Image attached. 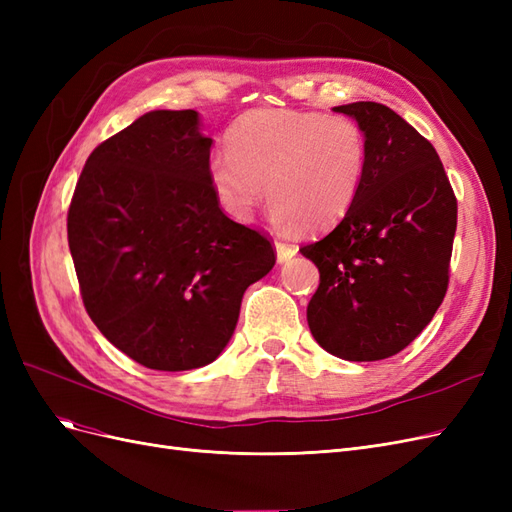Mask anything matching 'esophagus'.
<instances>
[{
    "mask_svg": "<svg viewBox=\"0 0 512 512\" xmlns=\"http://www.w3.org/2000/svg\"><path fill=\"white\" fill-rule=\"evenodd\" d=\"M275 254H277V262H286L294 254H297V247L290 243H284V241H275Z\"/></svg>",
    "mask_w": 512,
    "mask_h": 512,
    "instance_id": "obj_1",
    "label": "esophagus"
}]
</instances>
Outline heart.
Segmentation results:
<instances>
[{"instance_id": "obj_1", "label": "heart", "mask_w": 512, "mask_h": 512, "mask_svg": "<svg viewBox=\"0 0 512 512\" xmlns=\"http://www.w3.org/2000/svg\"><path fill=\"white\" fill-rule=\"evenodd\" d=\"M226 147L207 166L222 211L245 224L269 196L271 222L288 230H322L342 220L369 162L361 123L318 111H250L232 123Z\"/></svg>"}]
</instances>
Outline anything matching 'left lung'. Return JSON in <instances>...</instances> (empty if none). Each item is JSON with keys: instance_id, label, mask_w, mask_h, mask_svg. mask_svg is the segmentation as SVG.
I'll return each mask as SVG.
<instances>
[{"instance_id": "obj_1", "label": "left lung", "mask_w": 512, "mask_h": 512, "mask_svg": "<svg viewBox=\"0 0 512 512\" xmlns=\"http://www.w3.org/2000/svg\"><path fill=\"white\" fill-rule=\"evenodd\" d=\"M333 111L361 123L369 162L344 220L299 250L320 271L307 324L339 359L382 361L404 350L444 299L457 198L436 149L389 106Z\"/></svg>"}]
</instances>
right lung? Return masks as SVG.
Listing matches in <instances>:
<instances>
[{
	"instance_id": "right-lung-1",
	"label": "right lung",
	"mask_w": 512,
	"mask_h": 512,
	"mask_svg": "<svg viewBox=\"0 0 512 512\" xmlns=\"http://www.w3.org/2000/svg\"><path fill=\"white\" fill-rule=\"evenodd\" d=\"M211 143L196 111H151L91 151L68 209L89 318L149 369L218 359L243 292L275 265L271 241L215 200Z\"/></svg>"
}]
</instances>
